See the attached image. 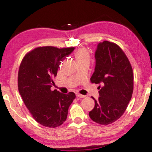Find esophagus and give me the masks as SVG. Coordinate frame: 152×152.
<instances>
[{
    "label": "esophagus",
    "instance_id": "34e87169",
    "mask_svg": "<svg viewBox=\"0 0 152 152\" xmlns=\"http://www.w3.org/2000/svg\"><path fill=\"white\" fill-rule=\"evenodd\" d=\"M76 96L78 97H80V98H84V97H85V96H84V95H82V94H76Z\"/></svg>",
    "mask_w": 152,
    "mask_h": 152
}]
</instances>
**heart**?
I'll return each mask as SVG.
<instances>
[{"instance_id":"heart-1","label":"heart","mask_w":152,"mask_h":152,"mask_svg":"<svg viewBox=\"0 0 152 152\" xmlns=\"http://www.w3.org/2000/svg\"><path fill=\"white\" fill-rule=\"evenodd\" d=\"M76 58L78 62H82V61H89L90 60V55L87 50L85 48H80L76 53Z\"/></svg>"}]
</instances>
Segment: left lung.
Wrapping results in <instances>:
<instances>
[{
    "label": "left lung",
    "mask_w": 152,
    "mask_h": 152,
    "mask_svg": "<svg viewBox=\"0 0 152 152\" xmlns=\"http://www.w3.org/2000/svg\"><path fill=\"white\" fill-rule=\"evenodd\" d=\"M96 67L90 78L100 84L99 97L89 113L91 119L102 125L118 120L131 99L134 88L132 68L125 53L117 44L104 41L97 45Z\"/></svg>",
    "instance_id": "1"
}]
</instances>
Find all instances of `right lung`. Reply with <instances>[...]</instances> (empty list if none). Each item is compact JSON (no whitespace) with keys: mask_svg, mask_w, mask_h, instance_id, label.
Instances as JSON below:
<instances>
[{"mask_svg":"<svg viewBox=\"0 0 152 152\" xmlns=\"http://www.w3.org/2000/svg\"><path fill=\"white\" fill-rule=\"evenodd\" d=\"M74 49V47H38L27 53L20 63L19 93L32 117L44 126L56 128L63 124L68 108L76 98L74 92L63 94L56 90H50L60 61Z\"/></svg>","mask_w":152,"mask_h":152,"instance_id":"1","label":"right lung"}]
</instances>
